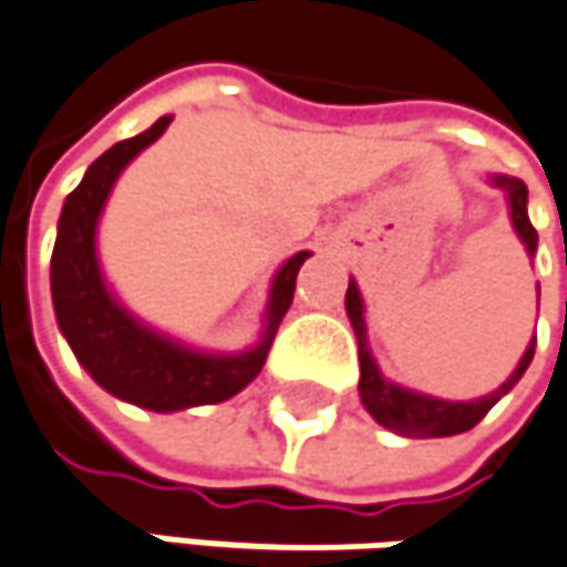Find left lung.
Listing matches in <instances>:
<instances>
[{"label":"left lung","mask_w":567,"mask_h":567,"mask_svg":"<svg viewBox=\"0 0 567 567\" xmlns=\"http://www.w3.org/2000/svg\"><path fill=\"white\" fill-rule=\"evenodd\" d=\"M487 179H491L494 188H501L507 195V208H511V224H514L516 237L523 240V247H526L529 256H536L539 234H536V227L529 224V215H526V185H523V179L504 176V173L487 176ZM536 295H539V285H536ZM347 315H350L352 330H355V343H359V398H362V408L375 416L384 430H391L398 436H414V440L455 436V433L472 430L523 379V372L529 369L533 352H536V340H529V347L519 355V362H516V369L511 372V379L501 384V388H494L491 394L475 398V401H443V398L420 394V391H411L404 384L384 379L379 362H375V355L369 350L365 305H362V295H359L355 279H350V288H347Z\"/></svg>","instance_id":"obj_1"}]
</instances>
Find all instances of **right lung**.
I'll return each instance as SVG.
<instances>
[{
	"mask_svg": "<svg viewBox=\"0 0 567 567\" xmlns=\"http://www.w3.org/2000/svg\"><path fill=\"white\" fill-rule=\"evenodd\" d=\"M169 121L173 115H163L144 134L115 144L85 169L83 183L63 202L51 256L53 315L73 355L109 394L156 414L220 404L262 372L276 330L291 308L298 269L311 256L301 250L279 266L269 285L262 333L244 352L195 350L131 315L102 276L95 234L117 176L169 127Z\"/></svg>",
	"mask_w": 567,
	"mask_h": 567,
	"instance_id": "add662e5",
	"label": "right lung"
}]
</instances>
